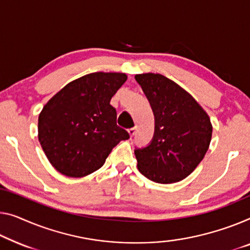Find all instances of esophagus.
I'll return each instance as SVG.
<instances>
[{"label":"esophagus","mask_w":250,"mask_h":250,"mask_svg":"<svg viewBox=\"0 0 250 250\" xmlns=\"http://www.w3.org/2000/svg\"><path fill=\"white\" fill-rule=\"evenodd\" d=\"M136 126L135 128H130L129 130H128V132H129V135H130V137H132V136H135V133H136Z\"/></svg>","instance_id":"34e87169"}]
</instances>
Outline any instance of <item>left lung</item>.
<instances>
[{
    "label": "left lung",
    "mask_w": 250,
    "mask_h": 250,
    "mask_svg": "<svg viewBox=\"0 0 250 250\" xmlns=\"http://www.w3.org/2000/svg\"><path fill=\"white\" fill-rule=\"evenodd\" d=\"M135 78L155 115L150 144L135 149L138 169L156 183L184 180L210 146V118L189 93L169 78L154 73L138 74Z\"/></svg>",
    "instance_id": "1"
}]
</instances>
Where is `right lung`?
I'll return each mask as SVG.
<instances>
[{"label":"right lung","mask_w":250,"mask_h":250,"mask_svg":"<svg viewBox=\"0 0 250 250\" xmlns=\"http://www.w3.org/2000/svg\"><path fill=\"white\" fill-rule=\"evenodd\" d=\"M124 73H92L70 82L39 114L38 138L48 161L68 177L101 168L113 147L129 139L117 125L110 101L125 84Z\"/></svg>","instance_id":"obj_1"}]
</instances>
